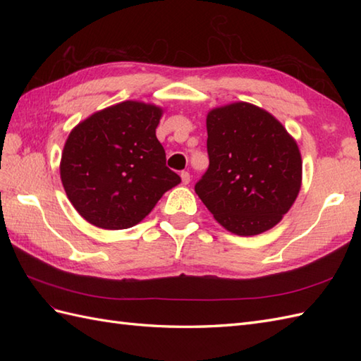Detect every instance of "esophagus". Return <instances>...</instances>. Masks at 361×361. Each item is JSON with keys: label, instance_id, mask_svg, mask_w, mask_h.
Here are the masks:
<instances>
[{"label": "esophagus", "instance_id": "1", "mask_svg": "<svg viewBox=\"0 0 361 361\" xmlns=\"http://www.w3.org/2000/svg\"><path fill=\"white\" fill-rule=\"evenodd\" d=\"M180 176H181V183H183V185H189V181H190L189 172H181Z\"/></svg>", "mask_w": 361, "mask_h": 361}]
</instances>
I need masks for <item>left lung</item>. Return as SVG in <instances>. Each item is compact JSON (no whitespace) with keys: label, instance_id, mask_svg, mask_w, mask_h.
I'll list each match as a JSON object with an SVG mask.
<instances>
[{"label":"left lung","instance_id":"1","mask_svg":"<svg viewBox=\"0 0 361 361\" xmlns=\"http://www.w3.org/2000/svg\"><path fill=\"white\" fill-rule=\"evenodd\" d=\"M206 130L209 167L195 192L214 219L237 235L278 225L301 190L302 158L295 137L250 102L212 109Z\"/></svg>","mask_w":361,"mask_h":361}]
</instances>
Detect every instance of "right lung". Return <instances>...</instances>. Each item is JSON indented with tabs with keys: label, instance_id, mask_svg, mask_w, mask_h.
I'll use <instances>...</instances> for the list:
<instances>
[{
	"label": "right lung",
	"instance_id": "obj_1",
	"mask_svg": "<svg viewBox=\"0 0 361 361\" xmlns=\"http://www.w3.org/2000/svg\"><path fill=\"white\" fill-rule=\"evenodd\" d=\"M164 110L124 101L75 126L63 145L60 178L70 202L88 224L127 229L149 216L181 178L166 166L157 137Z\"/></svg>",
	"mask_w": 361,
	"mask_h": 361
}]
</instances>
